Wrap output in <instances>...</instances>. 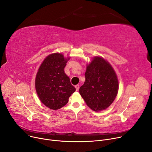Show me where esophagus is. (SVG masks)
I'll return each instance as SVG.
<instances>
[{"label":"esophagus","mask_w":152,"mask_h":152,"mask_svg":"<svg viewBox=\"0 0 152 152\" xmlns=\"http://www.w3.org/2000/svg\"><path fill=\"white\" fill-rule=\"evenodd\" d=\"M75 88H76V91H78V89H79V85H75Z\"/></svg>","instance_id":"1"}]
</instances>
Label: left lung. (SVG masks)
I'll return each instance as SVG.
<instances>
[{"label": "left lung", "instance_id": "1", "mask_svg": "<svg viewBox=\"0 0 152 152\" xmlns=\"http://www.w3.org/2000/svg\"><path fill=\"white\" fill-rule=\"evenodd\" d=\"M85 81L80 94L93 111L107 109L114 100L119 89L116 74L111 64L103 58L95 56L88 64Z\"/></svg>", "mask_w": 152, "mask_h": 152}]
</instances>
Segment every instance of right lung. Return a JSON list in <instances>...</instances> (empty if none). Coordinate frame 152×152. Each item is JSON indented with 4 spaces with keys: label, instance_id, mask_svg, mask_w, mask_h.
I'll return each instance as SVG.
<instances>
[{
    "label": "right lung",
    "instance_id": "add662e5",
    "mask_svg": "<svg viewBox=\"0 0 152 152\" xmlns=\"http://www.w3.org/2000/svg\"><path fill=\"white\" fill-rule=\"evenodd\" d=\"M70 58L55 53L47 56L41 64L35 79V88L41 102L47 107L56 110L67 103L75 91L64 67Z\"/></svg>",
    "mask_w": 152,
    "mask_h": 152
}]
</instances>
